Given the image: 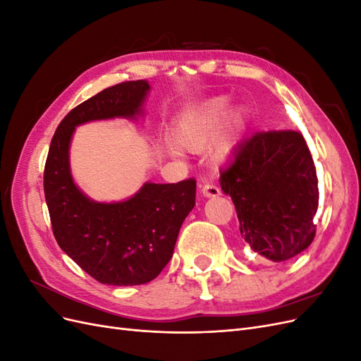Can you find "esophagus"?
I'll list each match as a JSON object with an SVG mask.
<instances>
[{
	"label": "esophagus",
	"instance_id": "1",
	"mask_svg": "<svg viewBox=\"0 0 361 361\" xmlns=\"http://www.w3.org/2000/svg\"><path fill=\"white\" fill-rule=\"evenodd\" d=\"M202 194L204 195V197H216V195L221 194V191H220V188H216L215 185L204 183L202 187Z\"/></svg>",
	"mask_w": 361,
	"mask_h": 361
}]
</instances>
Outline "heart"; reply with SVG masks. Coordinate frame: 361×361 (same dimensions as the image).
<instances>
[{"instance_id":"b5f03b06","label":"heart","mask_w":361,"mask_h":361,"mask_svg":"<svg viewBox=\"0 0 361 361\" xmlns=\"http://www.w3.org/2000/svg\"><path fill=\"white\" fill-rule=\"evenodd\" d=\"M231 101L227 96H218L207 101L199 108L183 113L173 128L171 140L174 146L185 152L199 154L214 140L209 149V157L215 164H226L232 159L239 137V128L243 125V113L238 111L227 126L216 135L215 133L226 116ZM174 150V149H171Z\"/></svg>"}]
</instances>
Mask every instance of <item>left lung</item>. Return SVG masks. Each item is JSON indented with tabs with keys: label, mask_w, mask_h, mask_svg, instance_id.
<instances>
[{
	"label": "left lung",
	"mask_w": 361,
	"mask_h": 361,
	"mask_svg": "<svg viewBox=\"0 0 361 361\" xmlns=\"http://www.w3.org/2000/svg\"><path fill=\"white\" fill-rule=\"evenodd\" d=\"M220 185L236 207L243 238L257 255L285 262L312 244L319 191L301 133L269 130L244 140Z\"/></svg>",
	"instance_id": "left-lung-1"
}]
</instances>
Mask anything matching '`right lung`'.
Wrapping results in <instances>:
<instances>
[{
    "instance_id": "1",
    "label": "right lung",
    "mask_w": 361,
    "mask_h": 361,
    "mask_svg": "<svg viewBox=\"0 0 361 361\" xmlns=\"http://www.w3.org/2000/svg\"><path fill=\"white\" fill-rule=\"evenodd\" d=\"M146 80L94 94L61 120L52 137L43 190L60 248L94 280L111 286L145 285L173 256L180 226L195 204V180L146 182L122 202H94L76 187L69 149L75 128L94 120L143 116Z\"/></svg>"
}]
</instances>
